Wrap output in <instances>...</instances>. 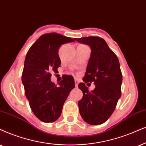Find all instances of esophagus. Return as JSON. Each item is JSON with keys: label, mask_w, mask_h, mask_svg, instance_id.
<instances>
[{"label": "esophagus", "mask_w": 146, "mask_h": 146, "mask_svg": "<svg viewBox=\"0 0 146 146\" xmlns=\"http://www.w3.org/2000/svg\"><path fill=\"white\" fill-rule=\"evenodd\" d=\"M78 84H79L78 81H77V79H75V87H76V88L78 87Z\"/></svg>", "instance_id": "esophagus-1"}]
</instances>
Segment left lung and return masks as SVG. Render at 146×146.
Here are the masks:
<instances>
[{
  "label": "left lung",
  "mask_w": 146,
  "mask_h": 146,
  "mask_svg": "<svg viewBox=\"0 0 146 146\" xmlns=\"http://www.w3.org/2000/svg\"><path fill=\"white\" fill-rule=\"evenodd\" d=\"M75 40L91 48L83 80L85 83L94 82L96 86L90 92L84 83L78 85L83 92L78 102L79 113L88 124H102L111 116L121 96L123 78L119 59L102 38L90 36Z\"/></svg>",
  "instance_id": "left-lung-1"
}]
</instances>
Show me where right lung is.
Listing matches in <instances>:
<instances>
[{"mask_svg": "<svg viewBox=\"0 0 146 146\" xmlns=\"http://www.w3.org/2000/svg\"><path fill=\"white\" fill-rule=\"evenodd\" d=\"M73 42L71 38L56 33L44 34L25 56L22 84L31 109L42 122L52 123L59 118L64 102L75 88L74 79L69 75H66L58 86L50 80L52 72H56L60 66V47Z\"/></svg>", "mask_w": 146, "mask_h": 146, "instance_id": "obj_1", "label": "right lung"}]
</instances>
